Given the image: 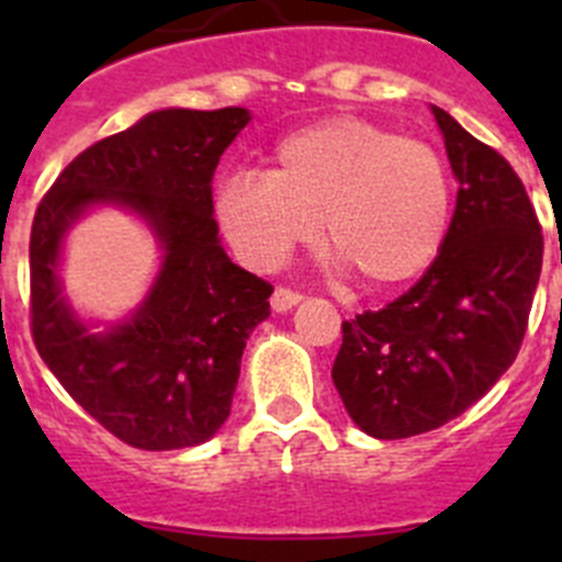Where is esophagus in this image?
Here are the masks:
<instances>
[{"instance_id":"esophagus-1","label":"esophagus","mask_w":562,"mask_h":562,"mask_svg":"<svg viewBox=\"0 0 562 562\" xmlns=\"http://www.w3.org/2000/svg\"><path fill=\"white\" fill-rule=\"evenodd\" d=\"M301 292H295V290H286V286H276V292H272V297H270V306H272V312H290L292 306H297L301 304Z\"/></svg>"}]
</instances>
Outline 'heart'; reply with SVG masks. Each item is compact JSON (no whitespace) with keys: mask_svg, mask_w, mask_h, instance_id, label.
<instances>
[{"mask_svg":"<svg viewBox=\"0 0 562 562\" xmlns=\"http://www.w3.org/2000/svg\"><path fill=\"white\" fill-rule=\"evenodd\" d=\"M213 213L236 256L276 270L312 241L371 290L422 278L450 231V173L422 140L366 117H326L286 134L267 157L265 180L231 177Z\"/></svg>","mask_w":562,"mask_h":562,"instance_id":"obj_1","label":"heart"}]
</instances>
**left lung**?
Returning <instances> with one entry per match:
<instances>
[{"mask_svg": "<svg viewBox=\"0 0 562 562\" xmlns=\"http://www.w3.org/2000/svg\"><path fill=\"white\" fill-rule=\"evenodd\" d=\"M459 196L448 241L405 295L342 321L331 380L360 430L408 439L441 428L518 357L543 233L513 166L434 106Z\"/></svg>", "mask_w": 562, "mask_h": 562, "instance_id": "8db88e82", "label": "left lung"}]
</instances>
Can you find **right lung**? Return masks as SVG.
<instances>
[{
	"label": "right lung",
	"mask_w": 562,
	"mask_h": 562,
	"mask_svg": "<svg viewBox=\"0 0 562 562\" xmlns=\"http://www.w3.org/2000/svg\"><path fill=\"white\" fill-rule=\"evenodd\" d=\"M250 123L241 106L160 109L69 162L30 233L33 340L72 400L140 450L202 445L231 416L250 331L270 317L272 286L227 258L213 220V171ZM137 212L164 250L144 304L92 333L60 292L68 227L89 206Z\"/></svg>",
	"instance_id": "add662e5"
}]
</instances>
